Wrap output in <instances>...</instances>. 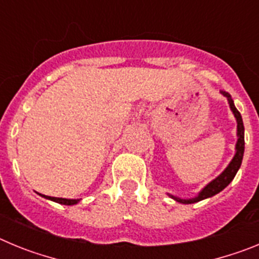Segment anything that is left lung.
<instances>
[{
    "label": "left lung",
    "mask_w": 259,
    "mask_h": 259,
    "mask_svg": "<svg viewBox=\"0 0 259 259\" xmlns=\"http://www.w3.org/2000/svg\"><path fill=\"white\" fill-rule=\"evenodd\" d=\"M221 95H223L224 97L227 98L231 111H232V114L235 115V118H236L237 141H236V145H235V155H233V158L231 159L230 163H228V166L222 171V174H219L215 179H212L211 182L207 183V184L205 185L200 192H198V194L196 196V197L180 198L174 196V194L167 193L171 198H172V200H175L176 202L188 205V203L198 202V201L206 200V198H210L212 197V196H215V194H218L219 192L223 191V189L226 188L231 182H232L235 175H236L237 171H239L240 166H241L242 157H244V149H245V140H244V123H242L241 114L239 113V110L236 109V106H235V104H233V100L232 97H231L230 93L221 91Z\"/></svg>",
    "instance_id": "1"
}]
</instances>
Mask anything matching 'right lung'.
<instances>
[{"mask_svg":"<svg viewBox=\"0 0 259 259\" xmlns=\"http://www.w3.org/2000/svg\"><path fill=\"white\" fill-rule=\"evenodd\" d=\"M41 196V197L47 198V200H50V201H54V202H58L61 203V205H76V203L80 202V200L81 198H62V197H50V196H45V194H41L38 193Z\"/></svg>","mask_w":259,"mask_h":259,"instance_id":"obj_1","label":"right lung"}]
</instances>
